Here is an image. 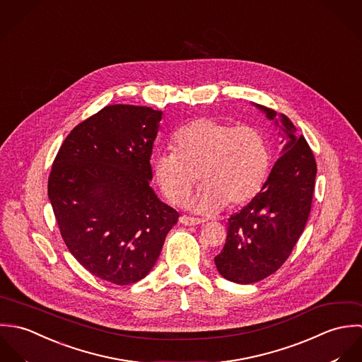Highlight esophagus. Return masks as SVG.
Returning a JSON list of instances; mask_svg holds the SVG:
<instances>
[{"mask_svg":"<svg viewBox=\"0 0 362 362\" xmlns=\"http://www.w3.org/2000/svg\"><path fill=\"white\" fill-rule=\"evenodd\" d=\"M179 222L182 225H187V226H192V225H200L204 222V219H200V218L187 217V216H182L179 218Z\"/></svg>","mask_w":362,"mask_h":362,"instance_id":"obj_1","label":"esophagus"}]
</instances>
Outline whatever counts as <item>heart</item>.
Wrapping results in <instances>:
<instances>
[{"mask_svg":"<svg viewBox=\"0 0 362 362\" xmlns=\"http://www.w3.org/2000/svg\"><path fill=\"white\" fill-rule=\"evenodd\" d=\"M170 149L153 156V179L175 206L187 200L199 179L203 185L194 206L200 211H218L223 206L238 209L249 203L260 192L270 163L269 148L259 130L213 117L196 119L177 129Z\"/></svg>","mask_w":362,"mask_h":362,"instance_id":"obj_1","label":"heart"}]
</instances>
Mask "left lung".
I'll list each match as a JSON object with an SVG mask.
<instances>
[{"mask_svg":"<svg viewBox=\"0 0 362 362\" xmlns=\"http://www.w3.org/2000/svg\"><path fill=\"white\" fill-rule=\"evenodd\" d=\"M269 119L276 112L257 105ZM287 144L262 190L228 219L226 242L216 256L219 274L238 284L257 283L274 274L288 259L309 217L316 160L305 137L281 116Z\"/></svg>","mask_w":362,"mask_h":362,"instance_id":"left-lung-1","label":"left lung"}]
</instances>
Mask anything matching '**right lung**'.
Returning a JSON list of instances; mask_svg holds the SVG:
<instances>
[{
    "label": "right lung",
    "instance_id": "obj_1",
    "mask_svg": "<svg viewBox=\"0 0 362 362\" xmlns=\"http://www.w3.org/2000/svg\"><path fill=\"white\" fill-rule=\"evenodd\" d=\"M162 112L110 105L67 136L49 176L66 246L89 273L116 286L151 272L179 214L149 187Z\"/></svg>",
    "mask_w": 362,
    "mask_h": 362
}]
</instances>
